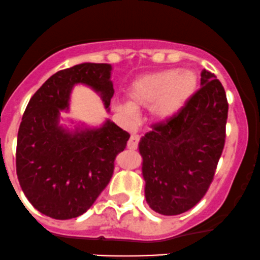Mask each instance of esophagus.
<instances>
[{
	"instance_id": "esophagus-1",
	"label": "esophagus",
	"mask_w": 260,
	"mask_h": 260,
	"mask_svg": "<svg viewBox=\"0 0 260 260\" xmlns=\"http://www.w3.org/2000/svg\"><path fill=\"white\" fill-rule=\"evenodd\" d=\"M139 141H140V136H139V135H131L129 141H127V149L135 150L136 147H138Z\"/></svg>"
}]
</instances>
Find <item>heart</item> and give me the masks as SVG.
<instances>
[{
	"instance_id": "b5f03b06",
	"label": "heart",
	"mask_w": 260,
	"mask_h": 260,
	"mask_svg": "<svg viewBox=\"0 0 260 260\" xmlns=\"http://www.w3.org/2000/svg\"><path fill=\"white\" fill-rule=\"evenodd\" d=\"M198 78L189 69H165L139 75L127 88L129 102L116 105L126 116H135L136 109L149 108L153 120L164 121L177 115L193 94L196 93Z\"/></svg>"
}]
</instances>
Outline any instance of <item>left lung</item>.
Masks as SVG:
<instances>
[{
  "mask_svg": "<svg viewBox=\"0 0 260 260\" xmlns=\"http://www.w3.org/2000/svg\"><path fill=\"white\" fill-rule=\"evenodd\" d=\"M216 75L203 69L186 107L152 126L139 142L145 198L152 211L176 216L206 194L225 139L228 103Z\"/></svg>",
  "mask_w": 260,
  "mask_h": 260,
  "instance_id": "8db88e82",
  "label": "left lung"
}]
</instances>
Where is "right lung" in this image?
<instances>
[{"instance_id": "add662e5", "label": "right lung", "mask_w": 260, "mask_h": 260, "mask_svg": "<svg viewBox=\"0 0 260 260\" xmlns=\"http://www.w3.org/2000/svg\"><path fill=\"white\" fill-rule=\"evenodd\" d=\"M111 66L82 63L53 74L30 98L19 125L16 170L24 196L41 213L71 219L91 207L107 187L116 155L126 147L129 133L107 119L100 126L71 120V94L83 84L100 96L107 111L114 95Z\"/></svg>"}]
</instances>
